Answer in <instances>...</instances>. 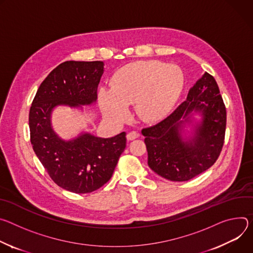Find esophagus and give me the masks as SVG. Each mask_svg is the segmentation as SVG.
<instances>
[{"label": "esophagus", "mask_w": 253, "mask_h": 253, "mask_svg": "<svg viewBox=\"0 0 253 253\" xmlns=\"http://www.w3.org/2000/svg\"><path fill=\"white\" fill-rule=\"evenodd\" d=\"M138 132L135 131V130H132V131H129L127 134H126V138L127 141H132V139H135L138 137Z\"/></svg>", "instance_id": "esophagus-1"}]
</instances>
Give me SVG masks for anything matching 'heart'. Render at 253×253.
I'll return each mask as SVG.
<instances>
[{
    "instance_id": "obj_1",
    "label": "heart",
    "mask_w": 253,
    "mask_h": 253,
    "mask_svg": "<svg viewBox=\"0 0 253 253\" xmlns=\"http://www.w3.org/2000/svg\"><path fill=\"white\" fill-rule=\"evenodd\" d=\"M184 81L183 71L175 64L133 62L121 68L112 77L111 89L99 90V105L106 118L119 121L126 117L127 105L134 103L139 119L158 122L175 105Z\"/></svg>"
}]
</instances>
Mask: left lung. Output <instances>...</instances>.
Masks as SVG:
<instances>
[{
  "instance_id": "left-lung-1",
  "label": "left lung",
  "mask_w": 253,
  "mask_h": 253,
  "mask_svg": "<svg viewBox=\"0 0 253 253\" xmlns=\"http://www.w3.org/2000/svg\"><path fill=\"white\" fill-rule=\"evenodd\" d=\"M196 113L202 122L195 126L194 135L186 140L181 131ZM225 128V105L215 78L205 72L169 117L143 128L148 165L167 180H191L214 165L224 144Z\"/></svg>"
}]
</instances>
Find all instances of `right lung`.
Segmentation results:
<instances>
[{"label":"right lung","mask_w":253,"mask_h":253,"mask_svg":"<svg viewBox=\"0 0 253 253\" xmlns=\"http://www.w3.org/2000/svg\"><path fill=\"white\" fill-rule=\"evenodd\" d=\"M102 61H66L53 69L39 86L29 112L33 150L59 187L86 194L102 187L114 174L126 149V132L103 138L89 132L65 141L52 127L56 106L82 107L97 99Z\"/></svg>","instance_id":"1"}]
</instances>
